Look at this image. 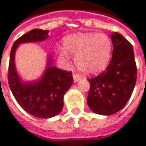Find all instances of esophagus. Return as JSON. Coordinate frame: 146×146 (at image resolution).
<instances>
[{"label": "esophagus", "mask_w": 146, "mask_h": 146, "mask_svg": "<svg viewBox=\"0 0 146 146\" xmlns=\"http://www.w3.org/2000/svg\"><path fill=\"white\" fill-rule=\"evenodd\" d=\"M73 80H74V82H78L82 78L81 75H80V74H78V73H73Z\"/></svg>", "instance_id": "1"}]
</instances>
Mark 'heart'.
Here are the masks:
<instances>
[{
	"label": "heart",
	"instance_id": "1",
	"mask_svg": "<svg viewBox=\"0 0 146 146\" xmlns=\"http://www.w3.org/2000/svg\"><path fill=\"white\" fill-rule=\"evenodd\" d=\"M64 47L58 49L62 58H68V52L75 57L77 67L85 73H95L102 70L108 64L112 44L105 34H77L67 37Z\"/></svg>",
	"mask_w": 146,
	"mask_h": 146
}]
</instances>
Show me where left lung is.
<instances>
[{
  "instance_id": "obj_1",
  "label": "left lung",
  "mask_w": 146,
  "mask_h": 146,
  "mask_svg": "<svg viewBox=\"0 0 146 146\" xmlns=\"http://www.w3.org/2000/svg\"><path fill=\"white\" fill-rule=\"evenodd\" d=\"M113 52L111 62L98 75L88 78L90 89L87 102L97 114L112 115L121 110L132 93L137 68L131 44L117 33L111 35Z\"/></svg>"
}]
</instances>
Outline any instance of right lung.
Instances as JSON below:
<instances>
[{"label": "right lung", "instance_id": "1", "mask_svg": "<svg viewBox=\"0 0 146 146\" xmlns=\"http://www.w3.org/2000/svg\"><path fill=\"white\" fill-rule=\"evenodd\" d=\"M48 30L35 29L17 39L11 50L8 82L19 105L29 114L39 118H49L60 113L64 107V95L73 82L72 72L51 66L50 60L43 78L37 82L23 84L15 68V51L25 42L47 39Z\"/></svg>", "mask_w": 146, "mask_h": 146}]
</instances>
